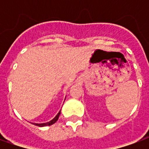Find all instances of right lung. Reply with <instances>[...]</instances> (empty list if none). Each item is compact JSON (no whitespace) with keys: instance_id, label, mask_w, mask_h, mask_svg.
<instances>
[{"instance_id":"obj_1","label":"right lung","mask_w":149,"mask_h":149,"mask_svg":"<svg viewBox=\"0 0 149 149\" xmlns=\"http://www.w3.org/2000/svg\"><path fill=\"white\" fill-rule=\"evenodd\" d=\"M60 114H61V111L58 112V114L55 117L52 119V120H50L49 122H47V123H43V124H35V123H34L33 125H37V126H39V127H44V126H49V125H53L54 123H56V120H58Z\"/></svg>"}]
</instances>
